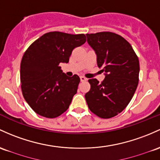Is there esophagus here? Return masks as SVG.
<instances>
[{
  "label": "esophagus",
  "instance_id": "1",
  "mask_svg": "<svg viewBox=\"0 0 160 160\" xmlns=\"http://www.w3.org/2000/svg\"><path fill=\"white\" fill-rule=\"evenodd\" d=\"M80 81H82V82H83V81H86V80H87V78H86V77H83V76H81L80 77Z\"/></svg>",
  "mask_w": 160,
  "mask_h": 160
}]
</instances>
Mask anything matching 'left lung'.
<instances>
[{
  "label": "left lung",
  "mask_w": 160,
  "mask_h": 160,
  "mask_svg": "<svg viewBox=\"0 0 160 160\" xmlns=\"http://www.w3.org/2000/svg\"><path fill=\"white\" fill-rule=\"evenodd\" d=\"M87 37L106 77L101 83L89 79L86 101L92 113L110 118L122 112L134 96L139 81V60L132 46L119 35L102 32L87 34Z\"/></svg>",
  "instance_id": "8db88e82"
}]
</instances>
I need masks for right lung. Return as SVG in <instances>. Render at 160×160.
Returning a JSON list of instances; mask_svg holds the SVG:
<instances>
[{"label":"right lung","instance_id":"right-lung-1","mask_svg":"<svg viewBox=\"0 0 160 160\" xmlns=\"http://www.w3.org/2000/svg\"><path fill=\"white\" fill-rule=\"evenodd\" d=\"M86 42L84 34L45 33L22 56L20 64L23 97L38 115L54 118L69 108L77 93L80 77H68L59 64L68 63L73 48Z\"/></svg>","mask_w":160,"mask_h":160}]
</instances>
